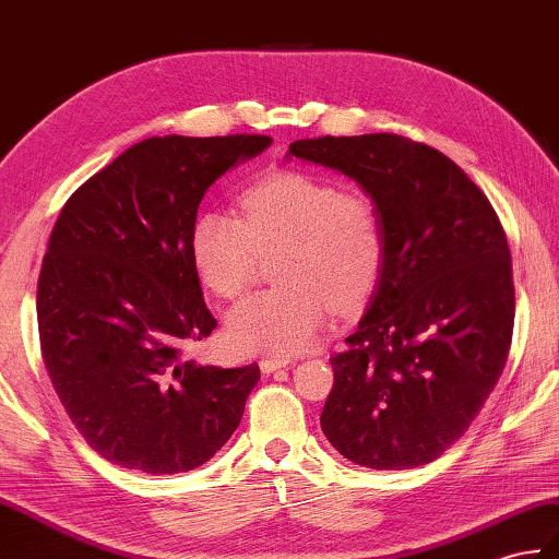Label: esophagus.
<instances>
[{"label":"esophagus","instance_id":"obj_1","mask_svg":"<svg viewBox=\"0 0 559 559\" xmlns=\"http://www.w3.org/2000/svg\"><path fill=\"white\" fill-rule=\"evenodd\" d=\"M285 365H288V359H283V357H262V359H259V369H262L264 373H274L278 369H285Z\"/></svg>","mask_w":559,"mask_h":559}]
</instances>
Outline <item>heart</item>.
Here are the masks:
<instances>
[{"label": "heart", "instance_id": "obj_1", "mask_svg": "<svg viewBox=\"0 0 559 559\" xmlns=\"http://www.w3.org/2000/svg\"><path fill=\"white\" fill-rule=\"evenodd\" d=\"M190 259L204 288L238 297L262 257L274 259L276 288L228 311V341L248 353L295 355L317 341L329 307H359L381 281L388 236L367 190L331 178L278 171L245 190L240 216L210 206L190 226Z\"/></svg>", "mask_w": 559, "mask_h": 559}]
</instances>
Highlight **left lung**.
I'll return each mask as SVG.
<instances>
[{
	"mask_svg": "<svg viewBox=\"0 0 559 559\" xmlns=\"http://www.w3.org/2000/svg\"><path fill=\"white\" fill-rule=\"evenodd\" d=\"M290 154L357 180L381 206L385 269L331 357L321 431L349 462L414 469L462 438L510 355L508 236L443 152L395 133L295 140Z\"/></svg>",
	"mask_w": 559,
	"mask_h": 559,
	"instance_id": "obj_1",
	"label": "left lung"
}]
</instances>
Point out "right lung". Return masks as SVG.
Listing matches in <instances>:
<instances>
[{
	"label": "right lung",
	"instance_id": "add662e5",
	"mask_svg": "<svg viewBox=\"0 0 559 559\" xmlns=\"http://www.w3.org/2000/svg\"><path fill=\"white\" fill-rule=\"evenodd\" d=\"M269 145L147 138L63 204L37 278L43 359L71 421L111 464L198 469L242 419L259 367L183 359L216 329L188 240L206 188Z\"/></svg>",
	"mask_w": 559,
	"mask_h": 559
}]
</instances>
